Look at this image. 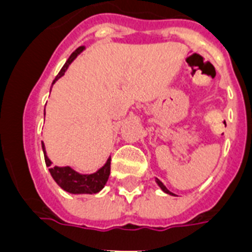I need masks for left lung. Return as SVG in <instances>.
<instances>
[{
	"mask_svg": "<svg viewBox=\"0 0 252 252\" xmlns=\"http://www.w3.org/2000/svg\"><path fill=\"white\" fill-rule=\"evenodd\" d=\"M157 183H158V186H159V187H161V188H162V191H165V192H166V193H170V195H172L171 192L168 191L167 188H166V187H165V186H163V183H162L161 180H158V179H157Z\"/></svg>",
	"mask_w": 252,
	"mask_h": 252,
	"instance_id": "left-lung-1",
	"label": "left lung"
}]
</instances>
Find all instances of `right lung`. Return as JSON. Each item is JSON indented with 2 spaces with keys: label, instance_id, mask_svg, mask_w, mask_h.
I'll return each instance as SVG.
<instances>
[{
  "label": "right lung",
  "instance_id": "add662e5",
  "mask_svg": "<svg viewBox=\"0 0 252 252\" xmlns=\"http://www.w3.org/2000/svg\"><path fill=\"white\" fill-rule=\"evenodd\" d=\"M84 51V47H80L77 48L74 52L70 55L66 63L64 64V66L61 68V70L59 72V74L56 76L55 81H57L60 78L63 74L65 73V70L68 69L69 64L72 63L74 59H76L81 52ZM53 81V84H55ZM41 146H43V152H44V159H45V165L51 166L52 162L49 161L48 157L45 156V150H44V144L41 142ZM110 170H111V158H108L106 162V165L103 166L100 170H98L94 174H90V175H81L78 172H76L74 170H72L70 167H49V172L51 175L55 179L59 186H60L64 191L70 192V193H96L104 187L108 176H110Z\"/></svg>",
  "mask_w": 252,
  "mask_h": 252
}]
</instances>
